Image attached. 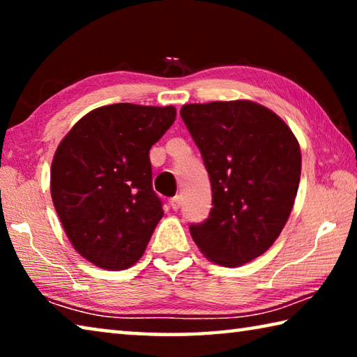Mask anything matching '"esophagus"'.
I'll return each instance as SVG.
<instances>
[{
	"instance_id": "34e87169",
	"label": "esophagus",
	"mask_w": 357,
	"mask_h": 357,
	"mask_svg": "<svg viewBox=\"0 0 357 357\" xmlns=\"http://www.w3.org/2000/svg\"><path fill=\"white\" fill-rule=\"evenodd\" d=\"M181 202H183V198H181L179 195H176V197H173L172 200H170V206H172V209H179L181 208Z\"/></svg>"
}]
</instances>
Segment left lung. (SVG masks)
<instances>
[{"label":"left lung","mask_w":357,"mask_h":357,"mask_svg":"<svg viewBox=\"0 0 357 357\" xmlns=\"http://www.w3.org/2000/svg\"><path fill=\"white\" fill-rule=\"evenodd\" d=\"M206 167L213 208L190 234L211 261L234 268L269 249L291 213L301 149L274 112L250 100L181 108Z\"/></svg>","instance_id":"obj_1"}]
</instances>
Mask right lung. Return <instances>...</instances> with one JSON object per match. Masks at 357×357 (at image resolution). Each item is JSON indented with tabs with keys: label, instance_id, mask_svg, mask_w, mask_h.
I'll list each match as a JSON object with an SVG mask.
<instances>
[{
	"label": "right lung",
	"instance_id": "1",
	"mask_svg": "<svg viewBox=\"0 0 357 357\" xmlns=\"http://www.w3.org/2000/svg\"><path fill=\"white\" fill-rule=\"evenodd\" d=\"M174 119V107L113 104L89 112L59 143L52 200L74 249L99 268L135 264L164 215L149 149Z\"/></svg>",
	"mask_w": 357,
	"mask_h": 357
}]
</instances>
